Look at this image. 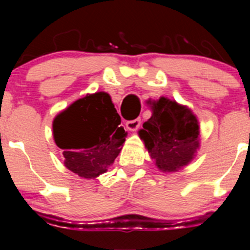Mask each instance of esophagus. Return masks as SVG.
I'll use <instances>...</instances> for the list:
<instances>
[{
	"label": "esophagus",
	"instance_id": "esophagus-1",
	"mask_svg": "<svg viewBox=\"0 0 250 250\" xmlns=\"http://www.w3.org/2000/svg\"><path fill=\"white\" fill-rule=\"evenodd\" d=\"M125 127H127L129 130H132V132H134V130H137L138 128L140 127V118H135V120L127 121V122H125Z\"/></svg>",
	"mask_w": 250,
	"mask_h": 250
}]
</instances>
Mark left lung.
<instances>
[{"instance_id": "8db88e82", "label": "left lung", "mask_w": 250, "mask_h": 250, "mask_svg": "<svg viewBox=\"0 0 250 250\" xmlns=\"http://www.w3.org/2000/svg\"><path fill=\"white\" fill-rule=\"evenodd\" d=\"M152 116L139 132L151 158L163 172L188 165L200 146V127L191 110L166 98L153 103Z\"/></svg>"}]
</instances>
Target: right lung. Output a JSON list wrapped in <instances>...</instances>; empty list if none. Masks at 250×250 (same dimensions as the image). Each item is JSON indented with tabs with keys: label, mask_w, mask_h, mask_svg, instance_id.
<instances>
[{
	"label": "right lung",
	"mask_w": 250,
	"mask_h": 250,
	"mask_svg": "<svg viewBox=\"0 0 250 250\" xmlns=\"http://www.w3.org/2000/svg\"><path fill=\"white\" fill-rule=\"evenodd\" d=\"M107 93L78 99L54 118L53 135L67 169L92 179L112 165L127 138Z\"/></svg>",
	"instance_id": "add662e5"
}]
</instances>
